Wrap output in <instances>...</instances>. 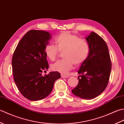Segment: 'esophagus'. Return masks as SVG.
I'll return each mask as SVG.
<instances>
[{
    "instance_id": "obj_1",
    "label": "esophagus",
    "mask_w": 124,
    "mask_h": 124,
    "mask_svg": "<svg viewBox=\"0 0 124 124\" xmlns=\"http://www.w3.org/2000/svg\"><path fill=\"white\" fill-rule=\"evenodd\" d=\"M61 77L63 78H68L69 77V76L67 75H61Z\"/></svg>"
}]
</instances>
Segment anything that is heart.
Wrapping results in <instances>:
<instances>
[{"label": "heart", "mask_w": 124, "mask_h": 124, "mask_svg": "<svg viewBox=\"0 0 124 124\" xmlns=\"http://www.w3.org/2000/svg\"><path fill=\"white\" fill-rule=\"evenodd\" d=\"M55 45L48 44L45 48V54L50 60L56 59L59 51L64 59L57 61L51 65L52 69L63 74L67 73L74 63L79 65L85 61L89 52V46L85 39L68 31L59 34L54 39Z\"/></svg>", "instance_id": "b5f03b06"}]
</instances>
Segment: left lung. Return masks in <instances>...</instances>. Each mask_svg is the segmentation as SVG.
<instances>
[{
  "label": "left lung",
  "instance_id": "1",
  "mask_svg": "<svg viewBox=\"0 0 124 124\" xmlns=\"http://www.w3.org/2000/svg\"><path fill=\"white\" fill-rule=\"evenodd\" d=\"M89 46L86 60L78 71V85L72 90L75 95L91 100L101 94L106 88L111 70L108 47L102 37L94 32L86 38Z\"/></svg>",
  "mask_w": 124,
  "mask_h": 124
}]
</instances>
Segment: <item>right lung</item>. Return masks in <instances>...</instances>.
Listing matches in <instances>:
<instances>
[{
	"instance_id": "add662e5",
	"label": "right lung",
	"mask_w": 124,
	"mask_h": 124,
	"mask_svg": "<svg viewBox=\"0 0 124 124\" xmlns=\"http://www.w3.org/2000/svg\"><path fill=\"white\" fill-rule=\"evenodd\" d=\"M51 38V33L46 31H29L21 39L13 55L14 82L22 95L31 101L47 97L51 93L55 80L61 78L57 71L41 75L49 67L45 48Z\"/></svg>"
}]
</instances>
